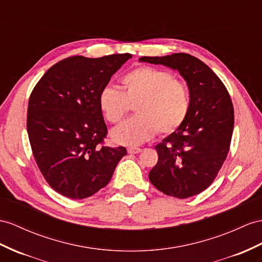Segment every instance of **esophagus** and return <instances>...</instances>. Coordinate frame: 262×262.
Here are the masks:
<instances>
[{"label": "esophagus", "instance_id": "1", "mask_svg": "<svg viewBox=\"0 0 262 262\" xmlns=\"http://www.w3.org/2000/svg\"><path fill=\"white\" fill-rule=\"evenodd\" d=\"M127 151H128V154H138L142 151V149H140L139 147H128Z\"/></svg>", "mask_w": 262, "mask_h": 262}]
</instances>
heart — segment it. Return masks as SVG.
<instances>
[{
    "label": "heart",
    "instance_id": "heart-1",
    "mask_svg": "<svg viewBox=\"0 0 262 262\" xmlns=\"http://www.w3.org/2000/svg\"><path fill=\"white\" fill-rule=\"evenodd\" d=\"M123 93L111 85L103 87L98 106L107 122L117 124L135 105L137 115L112 130L120 145H139L159 132L169 135L183 125L190 107L189 90L168 71L139 66L122 78Z\"/></svg>",
    "mask_w": 262,
    "mask_h": 262
}]
</instances>
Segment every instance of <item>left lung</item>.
<instances>
[{
	"mask_svg": "<svg viewBox=\"0 0 262 262\" xmlns=\"http://www.w3.org/2000/svg\"><path fill=\"white\" fill-rule=\"evenodd\" d=\"M139 61L177 70L190 95L183 125L155 146L158 162L148 175L150 183L167 196L198 195L213 183L230 148L234 115L229 93L211 69L186 53Z\"/></svg>",
	"mask_w": 262,
	"mask_h": 262,
	"instance_id": "1",
	"label": "left lung"
}]
</instances>
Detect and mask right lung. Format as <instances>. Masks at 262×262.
Listing matches in <instances>:
<instances>
[{"label": "right lung", "instance_id": "obj_1", "mask_svg": "<svg viewBox=\"0 0 262 262\" xmlns=\"http://www.w3.org/2000/svg\"><path fill=\"white\" fill-rule=\"evenodd\" d=\"M130 57H67L31 93L26 127L33 156L46 182L65 197L84 199L102 189L127 154L123 146L104 145L107 126L98 95Z\"/></svg>", "mask_w": 262, "mask_h": 262}]
</instances>
